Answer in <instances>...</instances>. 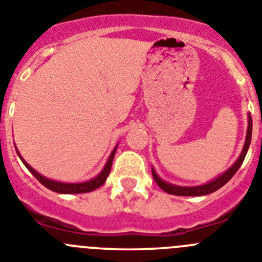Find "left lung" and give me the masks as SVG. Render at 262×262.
Returning a JSON list of instances; mask_svg holds the SVG:
<instances>
[{
	"mask_svg": "<svg viewBox=\"0 0 262 262\" xmlns=\"http://www.w3.org/2000/svg\"><path fill=\"white\" fill-rule=\"evenodd\" d=\"M251 138H252V117L251 115H248V130H247V137H246V143H244V147H243V151L240 154L239 159L236 160V163L234 166L228 168L227 171L221 175L219 178H216L215 180L210 181V183L204 184V185H200V187H178V185H172V184L166 183L163 181L159 176L155 173V171L152 169V178H154L155 183L159 185L164 192L169 193V194L175 195H206L209 193H213L215 190H218L219 188H222L226 183L231 180V178L237 172V169L240 168V166L244 162V158H246L247 151H248L249 145H251Z\"/></svg>",
	"mask_w": 262,
	"mask_h": 262,
	"instance_id": "1",
	"label": "left lung"
}]
</instances>
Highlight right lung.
<instances>
[{"label": "right lung", "mask_w": 262, "mask_h": 262, "mask_svg": "<svg viewBox=\"0 0 262 262\" xmlns=\"http://www.w3.org/2000/svg\"><path fill=\"white\" fill-rule=\"evenodd\" d=\"M18 152V151H16ZM115 152H116V147L112 152H111L110 158H108V162L107 164L104 166L103 171L96 176L95 179L93 180H89V181H84V183H78V184H69V183H60V181H55V180H51V179H47L44 176H41L39 172L35 171L30 164H27V162L23 160V158L20 157V154L18 152L19 158L22 159L23 164L27 167V169L31 172L32 175L40 181V183L43 184L44 187L48 188V189L53 190V192H57V193H87V192H93V190L98 189L99 187H102L103 184L105 183L107 180L108 175H110L111 172V167H112V162H114V157H115Z\"/></svg>", "instance_id": "add662e5"}]
</instances>
